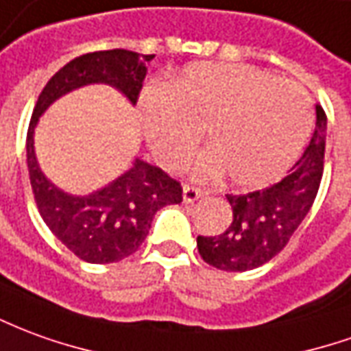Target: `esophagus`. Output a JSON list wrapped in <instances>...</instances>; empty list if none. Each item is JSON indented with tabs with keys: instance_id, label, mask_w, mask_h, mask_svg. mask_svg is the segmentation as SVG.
I'll use <instances>...</instances> for the list:
<instances>
[{
	"instance_id": "obj_1",
	"label": "esophagus",
	"mask_w": 351,
	"mask_h": 351,
	"mask_svg": "<svg viewBox=\"0 0 351 351\" xmlns=\"http://www.w3.org/2000/svg\"><path fill=\"white\" fill-rule=\"evenodd\" d=\"M202 195H204V191L197 189V187H191V185H185V187H183V202H187V204L199 200Z\"/></svg>"
}]
</instances>
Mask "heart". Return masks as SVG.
Returning a JSON list of instances; mask_svg holds the SVG:
<instances>
[{
  "label": "heart",
  "instance_id": "1",
  "mask_svg": "<svg viewBox=\"0 0 351 351\" xmlns=\"http://www.w3.org/2000/svg\"><path fill=\"white\" fill-rule=\"evenodd\" d=\"M145 141L168 170H180L202 128L210 149L193 166L195 178H217L239 189L281 180L308 141L311 114L300 86L235 62H197L168 88L139 99Z\"/></svg>",
  "mask_w": 351,
  "mask_h": 351
}]
</instances>
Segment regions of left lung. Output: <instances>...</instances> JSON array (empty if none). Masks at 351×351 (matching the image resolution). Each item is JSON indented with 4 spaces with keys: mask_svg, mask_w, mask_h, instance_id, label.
<instances>
[{
    "mask_svg": "<svg viewBox=\"0 0 351 351\" xmlns=\"http://www.w3.org/2000/svg\"><path fill=\"white\" fill-rule=\"evenodd\" d=\"M317 122L308 149L279 183L248 195H227L231 223L221 235L197 237L202 260L221 271H250L281 252L315 200L323 176L327 116L315 105Z\"/></svg>",
    "mask_w": 351,
    "mask_h": 351,
    "instance_id": "8db88e82",
    "label": "left lung"
}]
</instances>
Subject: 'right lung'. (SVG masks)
<instances>
[{
  "instance_id": "right-lung-1",
  "label": "right lung",
  "mask_w": 351,
  "mask_h": 351,
  "mask_svg": "<svg viewBox=\"0 0 351 351\" xmlns=\"http://www.w3.org/2000/svg\"><path fill=\"white\" fill-rule=\"evenodd\" d=\"M152 57L128 49L76 57L47 82L34 108L26 135V164L34 199L51 233L84 262L112 263L134 254L149 235L154 214L168 204H180L181 185L160 168L135 158L130 170L105 187L89 195L66 193L47 180L38 164L36 125L57 99L93 84L118 89L135 105Z\"/></svg>"
}]
</instances>
